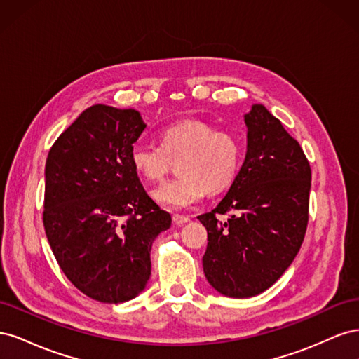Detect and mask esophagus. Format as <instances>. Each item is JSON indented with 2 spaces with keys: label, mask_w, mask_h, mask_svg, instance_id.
Masks as SVG:
<instances>
[{
  "label": "esophagus",
  "mask_w": 359,
  "mask_h": 359,
  "mask_svg": "<svg viewBox=\"0 0 359 359\" xmlns=\"http://www.w3.org/2000/svg\"><path fill=\"white\" fill-rule=\"evenodd\" d=\"M172 220H173V223H175L177 226H181V224H184V223L190 222L189 217H186V215H180V214H173Z\"/></svg>",
  "instance_id": "obj_1"
}]
</instances>
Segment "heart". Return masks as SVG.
<instances>
[{
	"mask_svg": "<svg viewBox=\"0 0 359 359\" xmlns=\"http://www.w3.org/2000/svg\"><path fill=\"white\" fill-rule=\"evenodd\" d=\"M160 147L136 144L130 163L139 177L158 182L178 161V178L153 191L161 206L184 210L205 193H220L235 181L244 157L243 137L229 128H215L202 119H184L160 132Z\"/></svg>",
	"mask_w": 359,
	"mask_h": 359,
	"instance_id": "obj_1",
	"label": "heart"
}]
</instances>
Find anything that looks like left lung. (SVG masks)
Masks as SVG:
<instances>
[{"label": "left lung", "mask_w": 359, "mask_h": 359, "mask_svg": "<svg viewBox=\"0 0 359 359\" xmlns=\"http://www.w3.org/2000/svg\"><path fill=\"white\" fill-rule=\"evenodd\" d=\"M244 121L243 166L219 205L198 217L208 232L205 277L232 298L259 295L293 262L307 231L311 186L310 163L280 119L253 104Z\"/></svg>", "instance_id": "8db88e82"}]
</instances>
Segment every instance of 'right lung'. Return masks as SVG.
Wrapping results in <instances>:
<instances>
[{
  "label": "right lung",
  "mask_w": 359,
  "mask_h": 359,
  "mask_svg": "<svg viewBox=\"0 0 359 359\" xmlns=\"http://www.w3.org/2000/svg\"><path fill=\"white\" fill-rule=\"evenodd\" d=\"M145 127L135 109L94 104L48 154V241L74 287L100 302H124L145 289L151 245L172 223L130 163V149Z\"/></svg>",
  "instance_id": "add662e5"
}]
</instances>
